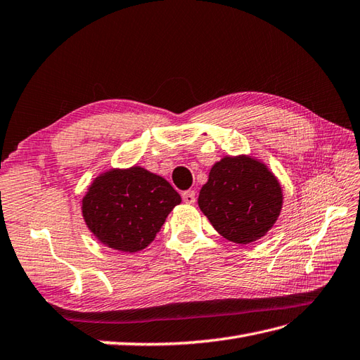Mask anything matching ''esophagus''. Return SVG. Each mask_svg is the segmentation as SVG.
I'll return each mask as SVG.
<instances>
[{"instance_id":"esophagus-1","label":"esophagus","mask_w":360,"mask_h":360,"mask_svg":"<svg viewBox=\"0 0 360 360\" xmlns=\"http://www.w3.org/2000/svg\"><path fill=\"white\" fill-rule=\"evenodd\" d=\"M182 199L186 204H195L196 202V193L195 190H187L182 193Z\"/></svg>"}]
</instances>
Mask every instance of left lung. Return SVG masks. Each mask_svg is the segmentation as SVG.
Wrapping results in <instances>:
<instances>
[{"mask_svg":"<svg viewBox=\"0 0 360 360\" xmlns=\"http://www.w3.org/2000/svg\"><path fill=\"white\" fill-rule=\"evenodd\" d=\"M198 204L221 236L248 244L278 219L282 191L264 164L248 156H227L213 165Z\"/></svg>","mask_w":360,"mask_h":360,"instance_id":"left-lung-1","label":"left lung"}]
</instances>
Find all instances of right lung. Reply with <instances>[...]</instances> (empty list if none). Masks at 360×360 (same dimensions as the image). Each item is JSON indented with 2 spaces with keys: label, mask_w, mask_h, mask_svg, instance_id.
Instances as JSON below:
<instances>
[{
  "label": "right lung",
  "mask_w": 360,
  "mask_h": 360,
  "mask_svg": "<svg viewBox=\"0 0 360 360\" xmlns=\"http://www.w3.org/2000/svg\"><path fill=\"white\" fill-rule=\"evenodd\" d=\"M181 196L164 178L141 167L99 176L82 199V216L94 235L110 248L135 253L160 233Z\"/></svg>",
  "instance_id": "1"
}]
</instances>
